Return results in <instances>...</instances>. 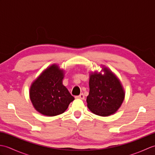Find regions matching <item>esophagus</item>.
<instances>
[{
  "instance_id": "esophagus-1",
  "label": "esophagus",
  "mask_w": 155,
  "mask_h": 155,
  "mask_svg": "<svg viewBox=\"0 0 155 155\" xmlns=\"http://www.w3.org/2000/svg\"><path fill=\"white\" fill-rule=\"evenodd\" d=\"M77 98H79V99H82V100H83V99H84V94L82 93V94H81L79 96H78V97H77Z\"/></svg>"
}]
</instances>
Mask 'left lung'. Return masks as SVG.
<instances>
[{"instance_id":"obj_1","label":"left lung","mask_w":155,"mask_h":155,"mask_svg":"<svg viewBox=\"0 0 155 155\" xmlns=\"http://www.w3.org/2000/svg\"><path fill=\"white\" fill-rule=\"evenodd\" d=\"M89 94L87 107L101 117L114 114L123 103L125 91L117 76L110 69L101 65V71L89 74Z\"/></svg>"}]
</instances>
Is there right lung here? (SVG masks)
<instances>
[{
  "label": "right lung",
  "mask_w": 155,
  "mask_h": 155,
  "mask_svg": "<svg viewBox=\"0 0 155 155\" xmlns=\"http://www.w3.org/2000/svg\"><path fill=\"white\" fill-rule=\"evenodd\" d=\"M64 69L52 64L32 82L29 97L35 110L48 117L63 113L74 98L62 84Z\"/></svg>",
  "instance_id": "1"
}]
</instances>
